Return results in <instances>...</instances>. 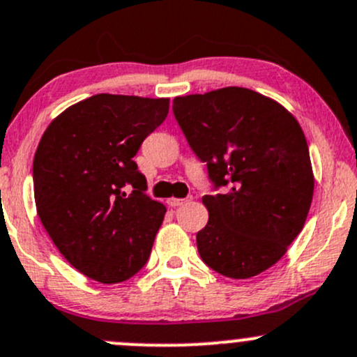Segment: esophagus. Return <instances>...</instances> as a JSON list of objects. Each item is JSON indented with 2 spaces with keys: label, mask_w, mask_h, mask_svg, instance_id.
I'll return each mask as SVG.
<instances>
[{
  "label": "esophagus",
  "mask_w": 357,
  "mask_h": 357,
  "mask_svg": "<svg viewBox=\"0 0 357 357\" xmlns=\"http://www.w3.org/2000/svg\"><path fill=\"white\" fill-rule=\"evenodd\" d=\"M186 198H169L167 200V205L169 207H172V208H176V207H181L183 204H186Z\"/></svg>",
  "instance_id": "34e87169"
}]
</instances>
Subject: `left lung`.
Instances as JSON below:
<instances>
[{
  "label": "left lung",
  "mask_w": 357,
  "mask_h": 357,
  "mask_svg": "<svg viewBox=\"0 0 357 357\" xmlns=\"http://www.w3.org/2000/svg\"><path fill=\"white\" fill-rule=\"evenodd\" d=\"M172 111L213 188H229L202 198V260L231 279L265 272L301 232L313 200L301 126L279 102L243 87L176 97Z\"/></svg>",
  "instance_id": "obj_1"
}]
</instances>
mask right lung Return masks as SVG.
<instances>
[{"mask_svg": "<svg viewBox=\"0 0 357 357\" xmlns=\"http://www.w3.org/2000/svg\"><path fill=\"white\" fill-rule=\"evenodd\" d=\"M169 112V99L97 93L63 111L33 157L39 219L78 272L118 284L150 257L166 207L152 200L133 157Z\"/></svg>", "mask_w": 357, "mask_h": 357, "instance_id": "obj_1", "label": "right lung"}]
</instances>
